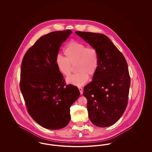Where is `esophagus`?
<instances>
[{
    "instance_id": "obj_1",
    "label": "esophagus",
    "mask_w": 152,
    "mask_h": 152,
    "mask_svg": "<svg viewBox=\"0 0 152 152\" xmlns=\"http://www.w3.org/2000/svg\"><path fill=\"white\" fill-rule=\"evenodd\" d=\"M79 89L80 93V94H83V88H82L81 87H79Z\"/></svg>"
}]
</instances>
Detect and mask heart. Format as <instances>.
Returning a JSON list of instances; mask_svg holds the SVG:
<instances>
[{"instance_id":"1","label":"heart","mask_w":152,"mask_h":152,"mask_svg":"<svg viewBox=\"0 0 152 152\" xmlns=\"http://www.w3.org/2000/svg\"><path fill=\"white\" fill-rule=\"evenodd\" d=\"M63 53L65 58L58 55L55 59L56 66L62 75L68 76L72 72L73 65H76L77 72L68 77L66 82L76 86H81L93 76L99 66V55L94 47L77 40H71L65 46Z\"/></svg>"}]
</instances>
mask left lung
<instances>
[{"instance_id": "8db88e82", "label": "left lung", "mask_w": 152, "mask_h": 152, "mask_svg": "<svg viewBox=\"0 0 152 152\" xmlns=\"http://www.w3.org/2000/svg\"><path fill=\"white\" fill-rule=\"evenodd\" d=\"M75 33L95 48L99 55L97 72L84 88L89 118L96 126H111L120 118L128 105L130 79L127 62L106 35Z\"/></svg>"}]
</instances>
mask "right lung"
I'll list each match as a JSON object with an SVG mask.
<instances>
[{"instance_id": "1", "label": "right lung", "mask_w": 152, "mask_h": 152, "mask_svg": "<svg viewBox=\"0 0 152 152\" xmlns=\"http://www.w3.org/2000/svg\"><path fill=\"white\" fill-rule=\"evenodd\" d=\"M70 29L50 32L40 37L25 53L21 65L20 89L30 116L48 129L66 126L70 107L79 97L78 88L66 85L55 59Z\"/></svg>"}]
</instances>
